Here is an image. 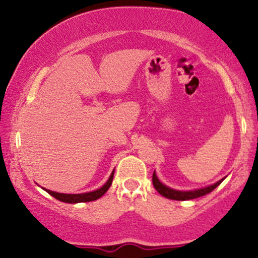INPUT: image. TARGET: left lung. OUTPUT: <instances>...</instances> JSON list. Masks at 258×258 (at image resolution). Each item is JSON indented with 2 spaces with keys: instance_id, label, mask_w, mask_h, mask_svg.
Wrapping results in <instances>:
<instances>
[{
  "instance_id": "8db88e82",
  "label": "left lung",
  "mask_w": 258,
  "mask_h": 258,
  "mask_svg": "<svg viewBox=\"0 0 258 258\" xmlns=\"http://www.w3.org/2000/svg\"><path fill=\"white\" fill-rule=\"evenodd\" d=\"M222 180H223V179L218 180L217 183H215V184H212V185H210V186H206V188L198 189V190L179 191V190H174V189H171V188H168V186L162 184V183L158 179V177H156L155 171H154V173H153V184H154V188H155L156 190L159 191V194H161L162 197L167 198V199L180 200V201L197 199V198L204 197V195L211 193V191L214 190L216 186H218V185L221 184Z\"/></svg>"
}]
</instances>
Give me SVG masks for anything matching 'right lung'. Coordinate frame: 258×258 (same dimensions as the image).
<instances>
[{
    "instance_id": "right-lung-1",
    "label": "right lung",
    "mask_w": 258,
    "mask_h": 258,
    "mask_svg": "<svg viewBox=\"0 0 258 258\" xmlns=\"http://www.w3.org/2000/svg\"><path fill=\"white\" fill-rule=\"evenodd\" d=\"M112 177H114V171L109 177L108 182L105 183L102 188L97 189L94 191H90V193H84V194H63V193H55V191L48 190V189H44L48 194H51L53 198L59 201H63V203H68V204H76V203H88V201H94L97 199H99L102 195H104L106 193L109 188H110L111 183H112Z\"/></svg>"
}]
</instances>
